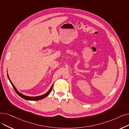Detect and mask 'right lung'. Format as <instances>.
I'll list each match as a JSON object with an SVG mask.
<instances>
[{"instance_id": "1", "label": "right lung", "mask_w": 129, "mask_h": 129, "mask_svg": "<svg viewBox=\"0 0 129 129\" xmlns=\"http://www.w3.org/2000/svg\"><path fill=\"white\" fill-rule=\"evenodd\" d=\"M7 76H8V79H9V81H10V83H11V84L12 85V86H13V88H14L15 91V92L17 93V94L18 95H19V96H20L21 98H22L24 99H25V100H26L37 101V100H41V99H44V98H46V96H47L49 94V93H51V91H52V87H53V85H52V86H51V87L50 88V89H49L47 93H46L45 94H44L42 95H41V96H26V95H24V94H23L20 93V92H19L18 91L17 89H16V88L15 87V86L14 85V84H13L12 83V81H10V78H9V76H8V74H7Z\"/></svg>"}]
</instances>
